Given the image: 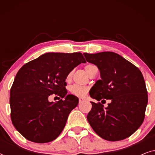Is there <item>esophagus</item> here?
Wrapping results in <instances>:
<instances>
[{
    "label": "esophagus",
    "instance_id": "34e87169",
    "mask_svg": "<svg viewBox=\"0 0 155 155\" xmlns=\"http://www.w3.org/2000/svg\"><path fill=\"white\" fill-rule=\"evenodd\" d=\"M84 100V98H82V97H80V98H79V103H80V104L82 103V101H83Z\"/></svg>",
    "mask_w": 155,
    "mask_h": 155
}]
</instances>
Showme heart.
Returning <instances> with one entry per match:
<instances>
[{"label": "heart", "mask_w": 155, "mask_h": 155, "mask_svg": "<svg viewBox=\"0 0 155 155\" xmlns=\"http://www.w3.org/2000/svg\"><path fill=\"white\" fill-rule=\"evenodd\" d=\"M94 66V65H86L84 69H85L86 73L89 74L90 73V71L91 69V68ZM72 77V72L68 73V75H67L66 79L67 80H70L71 79ZM88 89L86 87H83V86H80V85H77V84H74V85L71 86L70 87V92H71L72 94L75 95L77 97H83L87 93Z\"/></svg>", "instance_id": "1"}]
</instances>
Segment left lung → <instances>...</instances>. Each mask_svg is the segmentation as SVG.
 I'll list each match as a JSON object with an SVG mask.
<instances>
[{"instance_id":"8db88e82","label":"left lung","mask_w":155,"mask_h":155,"mask_svg":"<svg viewBox=\"0 0 155 155\" xmlns=\"http://www.w3.org/2000/svg\"><path fill=\"white\" fill-rule=\"evenodd\" d=\"M83 55L100 72L101 80L90 89V97L97 101L111 99L107 107L91 101L92 109L87 116L89 124L106 140L127 138L140 128L145 118L148 98L143 74L114 52Z\"/></svg>"}]
</instances>
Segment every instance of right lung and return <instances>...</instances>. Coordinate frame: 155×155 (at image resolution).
Listing matches in <instances>:
<instances>
[{"label":"right lung","mask_w":155,"mask_h":155,"mask_svg":"<svg viewBox=\"0 0 155 155\" xmlns=\"http://www.w3.org/2000/svg\"><path fill=\"white\" fill-rule=\"evenodd\" d=\"M82 63L86 61L79 52L46 53L19 70L10 89V105L12 124L25 138L45 143L61 134L79 101L67 94L65 79ZM54 94L65 99L50 103L48 97Z\"/></svg>","instance_id":"add662e5"}]
</instances>
